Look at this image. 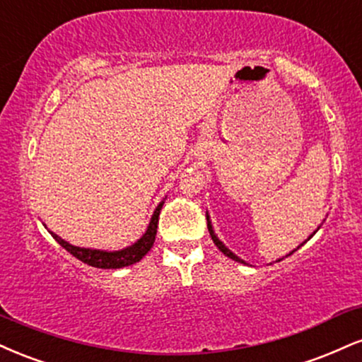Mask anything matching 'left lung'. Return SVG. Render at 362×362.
Wrapping results in <instances>:
<instances>
[{"instance_id":"obj_1","label":"left lung","mask_w":362,"mask_h":362,"mask_svg":"<svg viewBox=\"0 0 362 362\" xmlns=\"http://www.w3.org/2000/svg\"><path fill=\"white\" fill-rule=\"evenodd\" d=\"M206 222H208V232H210V235H211V239H214V242H215V245H216V247H218L220 250H222V252L225 254V256H227V257H230V259H233V261H237V262H242V264H245V262L244 261H242V259L240 257H237L235 256V254H233L232 252V250H228L227 247H225V245H223V242L222 240H220L218 239V237H216L215 235V232H214V227H211V222H210V216H208V214H206ZM318 228H320V227H318ZM317 232V230H315ZM315 232H313V233H315ZM313 233H312V235H313ZM312 235H310V237H312ZM310 237H308V239H310ZM296 250V249H295ZM295 250H293V252H295ZM291 254V252H290ZM290 254H288V256H290ZM279 261H281V259H279Z\"/></svg>"}]
</instances>
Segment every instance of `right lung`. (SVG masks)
Returning <instances> with one entry per match:
<instances>
[{
	"instance_id": "1",
	"label": "right lung",
	"mask_w": 362,
	"mask_h": 362,
	"mask_svg": "<svg viewBox=\"0 0 362 362\" xmlns=\"http://www.w3.org/2000/svg\"><path fill=\"white\" fill-rule=\"evenodd\" d=\"M164 202L159 203L156 208L154 215H152L151 223H148L146 233H144L140 239L132 244L130 247H125L122 250H113V252H108V250H98V249H84V247H76V245H71L69 242H66L61 239L59 235H55L54 232L52 237L59 244L62 245L67 252H71L72 256L79 261H83L84 264L93 266V267H100V269H120V267L135 264L142 259L146 254L151 250L152 245H154L156 240V233H157V222H159V214L160 208H163Z\"/></svg>"
}]
</instances>
